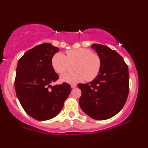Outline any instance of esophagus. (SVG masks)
<instances>
[{"mask_svg": "<svg viewBox=\"0 0 148 148\" xmlns=\"http://www.w3.org/2000/svg\"><path fill=\"white\" fill-rule=\"evenodd\" d=\"M76 86H77V85H76V84H72V85H71L72 88H74V87H76Z\"/></svg>", "mask_w": 148, "mask_h": 148, "instance_id": "obj_1", "label": "esophagus"}]
</instances>
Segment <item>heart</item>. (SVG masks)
<instances>
[{"label":"heart","mask_w":148,"mask_h":148,"mask_svg":"<svg viewBox=\"0 0 148 148\" xmlns=\"http://www.w3.org/2000/svg\"><path fill=\"white\" fill-rule=\"evenodd\" d=\"M66 56L62 53H57L51 59L54 71L62 74L69 69L71 64H74L76 72L64 74L61 76V81L74 84L86 79L91 82L98 76L102 67V59L98 53H93L88 48H77L68 50Z\"/></svg>","instance_id":"b5f03b06"}]
</instances>
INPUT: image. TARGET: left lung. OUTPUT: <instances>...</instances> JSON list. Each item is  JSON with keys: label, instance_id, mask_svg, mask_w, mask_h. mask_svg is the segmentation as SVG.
<instances>
[{"label": "left lung", "instance_id": "left-lung-1", "mask_svg": "<svg viewBox=\"0 0 148 148\" xmlns=\"http://www.w3.org/2000/svg\"><path fill=\"white\" fill-rule=\"evenodd\" d=\"M102 59L101 72L86 84L77 85L82 91L79 100L82 110L91 118L105 120L114 116L124 106L129 92L128 66L115 50L94 44Z\"/></svg>", "mask_w": 148, "mask_h": 148}]
</instances>
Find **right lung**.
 <instances>
[{
	"instance_id": "right-lung-1",
	"label": "right lung",
	"mask_w": 148,
	"mask_h": 148,
	"mask_svg": "<svg viewBox=\"0 0 148 148\" xmlns=\"http://www.w3.org/2000/svg\"><path fill=\"white\" fill-rule=\"evenodd\" d=\"M58 51V47L49 43L40 44L28 50L17 63V97L26 113L38 121L56 117L71 92V85L65 82L50 85L59 79L51 65L52 57Z\"/></svg>"
}]
</instances>
